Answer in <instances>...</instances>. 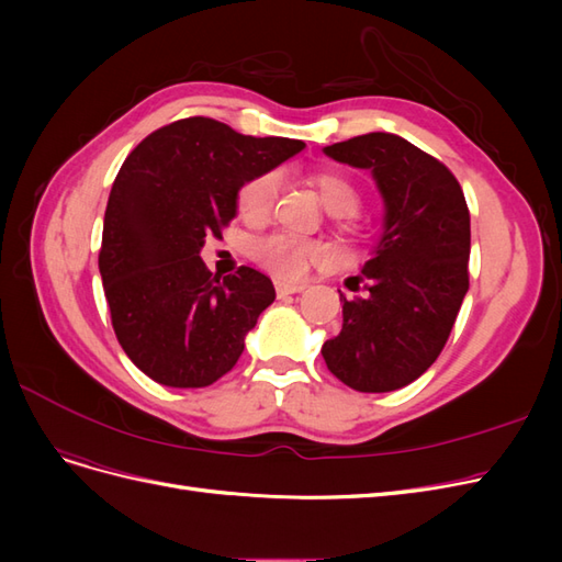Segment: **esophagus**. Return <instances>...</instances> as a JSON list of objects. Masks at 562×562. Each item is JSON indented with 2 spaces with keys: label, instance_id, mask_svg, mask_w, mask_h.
<instances>
[{
  "label": "esophagus",
  "instance_id": "obj_1",
  "mask_svg": "<svg viewBox=\"0 0 562 562\" xmlns=\"http://www.w3.org/2000/svg\"><path fill=\"white\" fill-rule=\"evenodd\" d=\"M302 291H304V283H285V281H277V293H279V297L295 295V293H302Z\"/></svg>",
  "mask_w": 562,
  "mask_h": 562
}]
</instances>
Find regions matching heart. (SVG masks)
<instances>
[{
  "instance_id": "b5f03b06",
  "label": "heart",
  "mask_w": 562,
  "mask_h": 562,
  "mask_svg": "<svg viewBox=\"0 0 562 562\" xmlns=\"http://www.w3.org/2000/svg\"><path fill=\"white\" fill-rule=\"evenodd\" d=\"M314 184L321 194L323 206L330 215H353L361 206V192L347 176L335 171H323L314 176ZM281 178L274 171H267L246 180L236 194V209L241 217L258 223L277 206ZM250 255L269 271L281 279H297L312 265L328 260V248L316 241L297 239L291 234H269L265 239L252 241Z\"/></svg>"
}]
</instances>
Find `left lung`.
<instances>
[{
    "label": "left lung",
    "instance_id": "1",
    "mask_svg": "<svg viewBox=\"0 0 562 562\" xmlns=\"http://www.w3.org/2000/svg\"><path fill=\"white\" fill-rule=\"evenodd\" d=\"M366 168L384 201L382 234L361 267L366 295L342 300V330L321 347L337 380L363 394L415 382L443 351L469 291L471 223L464 192L438 159L396 133L323 147Z\"/></svg>",
    "mask_w": 562,
    "mask_h": 562
}]
</instances>
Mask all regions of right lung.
I'll list each match as a JSON object with an SVG mask.
<instances>
[{
    "instance_id": "right-lung-1",
    "label": "right lung",
    "mask_w": 562,
    "mask_h": 562,
    "mask_svg": "<svg viewBox=\"0 0 562 562\" xmlns=\"http://www.w3.org/2000/svg\"><path fill=\"white\" fill-rule=\"evenodd\" d=\"M302 149L190 116L149 133L119 168L98 267L119 345L147 378L199 389L239 361L274 283L250 267L220 281L199 252L236 217L241 184Z\"/></svg>"
}]
</instances>
